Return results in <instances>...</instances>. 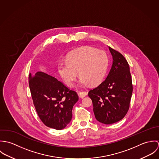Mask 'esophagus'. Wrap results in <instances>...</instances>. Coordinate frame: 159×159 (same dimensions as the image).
Masks as SVG:
<instances>
[{
    "label": "esophagus",
    "mask_w": 159,
    "mask_h": 159,
    "mask_svg": "<svg viewBox=\"0 0 159 159\" xmlns=\"http://www.w3.org/2000/svg\"><path fill=\"white\" fill-rule=\"evenodd\" d=\"M78 94L81 98H83L88 95V92L86 91H81V92H79Z\"/></svg>",
    "instance_id": "34e87169"
}]
</instances>
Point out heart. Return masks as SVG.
Here are the masks:
<instances>
[{
	"label": "heart",
	"mask_w": 159,
	"mask_h": 159,
	"mask_svg": "<svg viewBox=\"0 0 159 159\" xmlns=\"http://www.w3.org/2000/svg\"><path fill=\"white\" fill-rule=\"evenodd\" d=\"M108 57L106 52L91 47H83L70 52L66 61L58 65V71L64 83L73 86L78 72L80 84L96 85L104 78L108 66Z\"/></svg>",
	"instance_id": "heart-1"
}]
</instances>
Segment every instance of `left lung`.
Listing matches in <instances>:
<instances>
[{
	"mask_svg": "<svg viewBox=\"0 0 159 159\" xmlns=\"http://www.w3.org/2000/svg\"><path fill=\"white\" fill-rule=\"evenodd\" d=\"M113 64L107 78L89 92L96 119L111 124L122 119L127 113L133 92L129 65L118 51L109 47Z\"/></svg>",
	"mask_w": 159,
	"mask_h": 159,
	"instance_id": "8db88e82",
	"label": "left lung"
}]
</instances>
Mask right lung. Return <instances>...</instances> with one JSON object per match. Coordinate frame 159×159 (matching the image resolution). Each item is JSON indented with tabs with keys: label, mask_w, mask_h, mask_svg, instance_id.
<instances>
[{
	"label": "right lung",
	"mask_w": 159,
	"mask_h": 159,
	"mask_svg": "<svg viewBox=\"0 0 159 159\" xmlns=\"http://www.w3.org/2000/svg\"><path fill=\"white\" fill-rule=\"evenodd\" d=\"M29 84L35 110L43 124L56 130L64 129L71 120L73 107L78 100L77 93L42 71L30 73Z\"/></svg>",
	"instance_id": "right-lung-1"
}]
</instances>
